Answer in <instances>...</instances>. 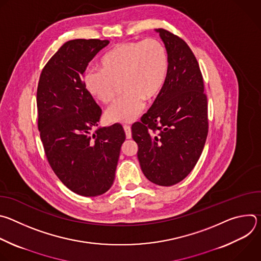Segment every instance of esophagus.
<instances>
[{
    "mask_svg": "<svg viewBox=\"0 0 261 261\" xmlns=\"http://www.w3.org/2000/svg\"><path fill=\"white\" fill-rule=\"evenodd\" d=\"M124 130H125V133H126V137L129 139L131 138L132 134H131V127L129 125H124Z\"/></svg>",
    "mask_w": 261,
    "mask_h": 261,
    "instance_id": "obj_1",
    "label": "esophagus"
}]
</instances>
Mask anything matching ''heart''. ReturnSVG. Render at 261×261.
Masks as SVG:
<instances>
[{
    "label": "heart",
    "instance_id": "b5f03b06",
    "mask_svg": "<svg viewBox=\"0 0 261 261\" xmlns=\"http://www.w3.org/2000/svg\"><path fill=\"white\" fill-rule=\"evenodd\" d=\"M169 72L165 44L153 37L121 42L106 51L100 70L88 69L84 85L95 100L106 104L116 96L121 84L123 96L111 104L105 118L111 123H131L163 89Z\"/></svg>",
    "mask_w": 261,
    "mask_h": 261
}]
</instances>
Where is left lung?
Instances as JSON below:
<instances>
[{
    "mask_svg": "<svg viewBox=\"0 0 261 261\" xmlns=\"http://www.w3.org/2000/svg\"><path fill=\"white\" fill-rule=\"evenodd\" d=\"M169 56L165 85L140 122L132 125L145 177L172 186L196 165L208 132L207 98L199 64L180 37L158 29Z\"/></svg>",
    "mask_w": 261,
    "mask_h": 261,
    "instance_id": "1",
    "label": "left lung"
}]
</instances>
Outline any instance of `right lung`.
Wrapping results in <instances>:
<instances>
[{"mask_svg": "<svg viewBox=\"0 0 261 261\" xmlns=\"http://www.w3.org/2000/svg\"><path fill=\"white\" fill-rule=\"evenodd\" d=\"M109 43L66 42L46 63L37 88L38 130L47 161L74 193L98 196L113 186L126 134L122 125L99 128L102 110L84 85L87 66Z\"/></svg>", "mask_w": 261, "mask_h": 261, "instance_id": "right-lung-1", "label": "right lung"}]
</instances>
